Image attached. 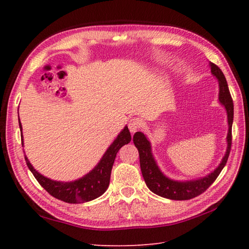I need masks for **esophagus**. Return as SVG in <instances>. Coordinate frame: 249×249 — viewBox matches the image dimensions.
<instances>
[{"mask_svg":"<svg viewBox=\"0 0 249 249\" xmlns=\"http://www.w3.org/2000/svg\"><path fill=\"white\" fill-rule=\"evenodd\" d=\"M141 127H142V122H141V120H139L138 118H136V119H131V120L129 121V123H128V128H129V130H130V133H131V134L136 133V131H137V130H139Z\"/></svg>","mask_w":249,"mask_h":249,"instance_id":"obj_1","label":"esophagus"}]
</instances>
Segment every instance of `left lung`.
Returning a JSON list of instances; mask_svg holds the SVG:
<instances>
[{
	"instance_id": "8db88e82",
	"label": "left lung",
	"mask_w": 249,
	"mask_h": 249,
	"mask_svg": "<svg viewBox=\"0 0 249 249\" xmlns=\"http://www.w3.org/2000/svg\"><path fill=\"white\" fill-rule=\"evenodd\" d=\"M211 71L213 75L218 79L219 82V102L225 106L228 114V123H229V130L228 136H227V141H228V147H227L226 155L221 160L220 165L216 168V170L209 174L208 177L203 178L196 179V181H187V182H178L172 181V179L166 178L160 168L157 167L156 162L153 158L151 153V144L147 141L146 137L138 131L134 135V144L136 145L139 152L140 157V168L142 176H143L144 182L146 186L150 188L151 192L160 196V197L171 199V200H189L193 199L197 196L204 193L214 181L219 173L226 166L227 160L231 151L232 144V122H233V100H232L231 94L228 88V83L225 78V75L221 71L220 68L214 64L210 63Z\"/></svg>"
}]
</instances>
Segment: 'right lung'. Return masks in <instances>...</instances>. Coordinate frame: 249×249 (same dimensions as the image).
I'll return each mask as SVG.
<instances>
[{
  "mask_svg": "<svg viewBox=\"0 0 249 249\" xmlns=\"http://www.w3.org/2000/svg\"><path fill=\"white\" fill-rule=\"evenodd\" d=\"M19 126L20 128H22L20 120ZM130 140L131 136L128 127L126 126L121 131V134L114 140L113 143L110 145L107 152L105 153V155L103 156L102 160L98 162V165L91 172L88 173L87 176L73 182H57L52 181V179L48 178H45L32 167L28 158L25 157L26 166L29 167L30 171L33 173V176L37 179V182L41 185V187H44L52 197L64 201V202L67 203L87 202V201L98 198L99 196H102L107 190L116 153L119 152L122 146L129 143Z\"/></svg>",
  "mask_w": 249,
  "mask_h": 249,
  "instance_id": "add662e5",
  "label": "right lung"
}]
</instances>
